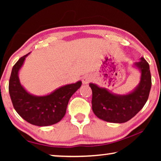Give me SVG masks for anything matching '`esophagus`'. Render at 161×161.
I'll list each match as a JSON object with an SVG mask.
<instances>
[{
  "label": "esophagus",
  "mask_w": 161,
  "mask_h": 161,
  "mask_svg": "<svg viewBox=\"0 0 161 161\" xmlns=\"http://www.w3.org/2000/svg\"><path fill=\"white\" fill-rule=\"evenodd\" d=\"M92 80V77L90 75H86L82 78V83L84 84H87L89 83Z\"/></svg>",
  "instance_id": "1"
}]
</instances>
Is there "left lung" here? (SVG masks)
I'll return each instance as SVG.
<instances>
[{
    "label": "left lung",
    "mask_w": 161,
    "mask_h": 161,
    "mask_svg": "<svg viewBox=\"0 0 161 161\" xmlns=\"http://www.w3.org/2000/svg\"><path fill=\"white\" fill-rule=\"evenodd\" d=\"M141 70V81L131 93L115 95L96 84H89L92 90V110L98 118L111 123H124L136 116L145 105L151 88L149 64L143 58L135 63Z\"/></svg>",
    "instance_id": "obj_1"
}]
</instances>
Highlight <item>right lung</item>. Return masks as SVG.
<instances>
[{"label":"right lung","mask_w":161,"mask_h":161,"mask_svg":"<svg viewBox=\"0 0 161 161\" xmlns=\"http://www.w3.org/2000/svg\"><path fill=\"white\" fill-rule=\"evenodd\" d=\"M28 54L19 59L12 69L8 86L10 99L17 113L28 123L38 126H50L64 116L70 97L81 86V81L62 86L47 96L29 94L18 78L19 69Z\"/></svg>","instance_id":"right-lung-1"}]
</instances>
